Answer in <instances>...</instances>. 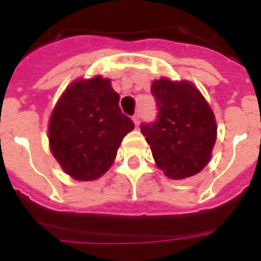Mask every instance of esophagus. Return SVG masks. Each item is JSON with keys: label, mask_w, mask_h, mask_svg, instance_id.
Listing matches in <instances>:
<instances>
[{"label": "esophagus", "mask_w": 261, "mask_h": 261, "mask_svg": "<svg viewBox=\"0 0 261 261\" xmlns=\"http://www.w3.org/2000/svg\"><path fill=\"white\" fill-rule=\"evenodd\" d=\"M133 120H134L135 126L138 127V124H139V115H138V114H135L134 116H133Z\"/></svg>", "instance_id": "obj_1"}]
</instances>
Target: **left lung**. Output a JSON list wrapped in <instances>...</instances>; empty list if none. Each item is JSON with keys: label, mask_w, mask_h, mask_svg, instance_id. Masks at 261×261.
Instances as JSON below:
<instances>
[{"label": "left lung", "mask_w": 261, "mask_h": 261, "mask_svg": "<svg viewBox=\"0 0 261 261\" xmlns=\"http://www.w3.org/2000/svg\"><path fill=\"white\" fill-rule=\"evenodd\" d=\"M157 119L142 123L141 131L153 159L171 178L199 173L211 159L217 139L214 112L198 88L188 81L160 79L151 84Z\"/></svg>", "instance_id": "1"}]
</instances>
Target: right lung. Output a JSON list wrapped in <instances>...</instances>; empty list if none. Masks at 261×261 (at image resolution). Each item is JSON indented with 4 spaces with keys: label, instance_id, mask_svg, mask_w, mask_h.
Listing matches in <instances>:
<instances>
[{
    "label": "right lung",
    "instance_id": "add662e5",
    "mask_svg": "<svg viewBox=\"0 0 261 261\" xmlns=\"http://www.w3.org/2000/svg\"><path fill=\"white\" fill-rule=\"evenodd\" d=\"M133 128L110 80H79L66 88L51 114V153L71 177L89 181L110 169L122 139Z\"/></svg>",
    "mask_w": 261,
    "mask_h": 261
}]
</instances>
